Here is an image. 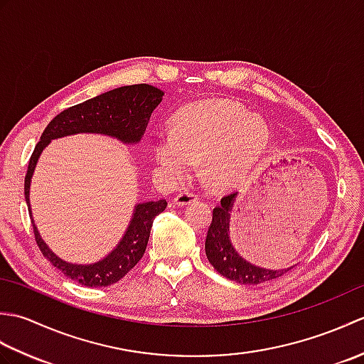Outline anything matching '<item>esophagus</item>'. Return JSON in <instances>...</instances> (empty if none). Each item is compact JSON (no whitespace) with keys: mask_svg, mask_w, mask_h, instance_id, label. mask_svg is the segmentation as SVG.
<instances>
[{"mask_svg":"<svg viewBox=\"0 0 364 364\" xmlns=\"http://www.w3.org/2000/svg\"><path fill=\"white\" fill-rule=\"evenodd\" d=\"M197 198H198V196H197V194H194V192H188V191H184V192H180V194H176V196H175V198H173V205H175V206H178V208H181V206H188L189 203L196 202Z\"/></svg>","mask_w":364,"mask_h":364,"instance_id":"obj_1","label":"esophagus"}]
</instances>
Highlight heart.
<instances>
[{"mask_svg": "<svg viewBox=\"0 0 364 364\" xmlns=\"http://www.w3.org/2000/svg\"><path fill=\"white\" fill-rule=\"evenodd\" d=\"M269 144L266 123L228 100L186 106L161 133L153 158L167 181L188 178L203 161V175L214 189H233L257 167Z\"/></svg>", "mask_w": 364, "mask_h": 364, "instance_id": "obj_1", "label": "heart"}]
</instances>
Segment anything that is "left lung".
Returning <instances> with one entry per match:
<instances>
[{"label": "left lung", "instance_id": "obj_1", "mask_svg": "<svg viewBox=\"0 0 364 364\" xmlns=\"http://www.w3.org/2000/svg\"><path fill=\"white\" fill-rule=\"evenodd\" d=\"M237 192L222 197L220 205L214 208L211 227L208 228L205 252L213 267L231 282L241 284H259L282 277L292 267L266 269L242 258L230 237V219Z\"/></svg>", "mask_w": 364, "mask_h": 364}]
</instances>
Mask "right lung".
Wrapping results in <instances>:
<instances>
[{
  "label": "right lung",
  "mask_w": 364,
  "mask_h": 364,
  "mask_svg": "<svg viewBox=\"0 0 364 364\" xmlns=\"http://www.w3.org/2000/svg\"><path fill=\"white\" fill-rule=\"evenodd\" d=\"M162 97H164V92L150 84H133V86H122L105 92L87 102L68 107L48 123L29 159L25 176V198L38 249L54 267L67 275V278H72L73 282L87 288H102V286L117 283L137 264L149 244L153 219L166 210L167 202L156 200V202L136 203L125 235L105 258L90 264L68 262L59 258L46 245L33 219L29 189L37 161L54 139L73 134H103L117 139L125 145L139 144L149 125L150 115L162 102Z\"/></svg>",
  "instance_id": "right-lung-1"
}]
</instances>
